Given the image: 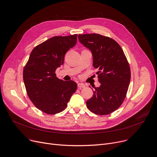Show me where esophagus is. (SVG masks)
Instances as JSON below:
<instances>
[{
    "label": "esophagus",
    "mask_w": 157,
    "mask_h": 157,
    "mask_svg": "<svg viewBox=\"0 0 157 157\" xmlns=\"http://www.w3.org/2000/svg\"><path fill=\"white\" fill-rule=\"evenodd\" d=\"M85 87H86L85 84H82V83H78V87L79 89H82V88H84Z\"/></svg>",
    "instance_id": "obj_1"
}]
</instances>
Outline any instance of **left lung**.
Wrapping results in <instances>:
<instances>
[{
	"label": "left lung",
	"instance_id": "obj_1",
	"mask_svg": "<svg viewBox=\"0 0 157 157\" xmlns=\"http://www.w3.org/2000/svg\"><path fill=\"white\" fill-rule=\"evenodd\" d=\"M78 36L80 42L91 51L93 67L99 69L96 73L101 85L94 87L87 106L96 115H108L125 99L131 80L129 64L121 46L112 38L97 33Z\"/></svg>",
	"mask_w": 157,
	"mask_h": 157
}]
</instances>
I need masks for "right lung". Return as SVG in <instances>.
Returning <instances> with one entry per match:
<instances>
[{"mask_svg": "<svg viewBox=\"0 0 157 157\" xmlns=\"http://www.w3.org/2000/svg\"><path fill=\"white\" fill-rule=\"evenodd\" d=\"M77 35L55 36L36 45L23 70L28 96L42 112L53 115L65 109L77 85L56 77L55 71L64 63L66 52L77 43Z\"/></svg>", "mask_w": 157, "mask_h": 157, "instance_id": "1", "label": "right lung"}]
</instances>
